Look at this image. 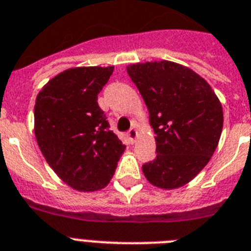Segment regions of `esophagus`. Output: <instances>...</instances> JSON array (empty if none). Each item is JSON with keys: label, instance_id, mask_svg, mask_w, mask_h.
I'll return each mask as SVG.
<instances>
[{"label": "esophagus", "instance_id": "obj_1", "mask_svg": "<svg viewBox=\"0 0 251 251\" xmlns=\"http://www.w3.org/2000/svg\"><path fill=\"white\" fill-rule=\"evenodd\" d=\"M127 137L130 142H134V141H136V138L138 137L137 129H136V128H130V129L127 132Z\"/></svg>", "mask_w": 251, "mask_h": 251}]
</instances>
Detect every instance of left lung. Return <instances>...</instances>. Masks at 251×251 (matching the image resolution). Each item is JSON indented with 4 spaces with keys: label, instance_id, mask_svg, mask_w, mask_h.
<instances>
[{
    "label": "left lung",
    "instance_id": "8db88e82",
    "mask_svg": "<svg viewBox=\"0 0 251 251\" xmlns=\"http://www.w3.org/2000/svg\"><path fill=\"white\" fill-rule=\"evenodd\" d=\"M154 129L156 158L142 165L152 186L173 190L194 179L214 154L223 128L222 103L204 78L173 61L130 64Z\"/></svg>",
    "mask_w": 251,
    "mask_h": 251
}]
</instances>
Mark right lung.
<instances>
[{
  "instance_id": "right-lung-1",
  "label": "right lung",
  "mask_w": 251,
  "mask_h": 251,
  "mask_svg": "<svg viewBox=\"0 0 251 251\" xmlns=\"http://www.w3.org/2000/svg\"><path fill=\"white\" fill-rule=\"evenodd\" d=\"M113 72L114 66L70 68L37 95V144L57 177L76 191L107 186L126 150L97 103Z\"/></svg>"
}]
</instances>
